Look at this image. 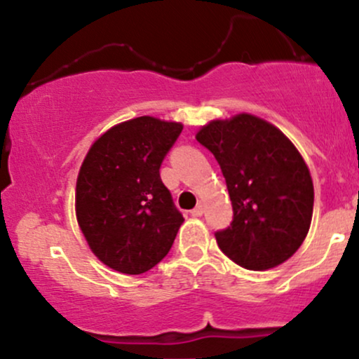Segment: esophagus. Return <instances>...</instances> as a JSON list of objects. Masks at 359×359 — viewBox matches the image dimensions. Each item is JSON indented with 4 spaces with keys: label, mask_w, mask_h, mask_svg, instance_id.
<instances>
[{
    "label": "esophagus",
    "mask_w": 359,
    "mask_h": 359,
    "mask_svg": "<svg viewBox=\"0 0 359 359\" xmlns=\"http://www.w3.org/2000/svg\"><path fill=\"white\" fill-rule=\"evenodd\" d=\"M191 214H192L194 217H199V216H203V214H204V204H203V203H199V204H197L196 208H194L192 211H191Z\"/></svg>",
    "instance_id": "obj_1"
}]
</instances>
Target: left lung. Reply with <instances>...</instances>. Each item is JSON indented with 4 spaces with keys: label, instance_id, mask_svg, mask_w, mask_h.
Returning <instances> with one entry per match:
<instances>
[{
    "label": "left lung",
    "instance_id": "8db88e82",
    "mask_svg": "<svg viewBox=\"0 0 359 359\" xmlns=\"http://www.w3.org/2000/svg\"><path fill=\"white\" fill-rule=\"evenodd\" d=\"M221 165L233 222L216 233L219 248L248 270L287 262L306 240L314 184L306 160L277 126L250 113L212 119L196 133Z\"/></svg>",
    "mask_w": 359,
    "mask_h": 359
}]
</instances>
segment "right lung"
<instances>
[{
	"instance_id": "obj_1",
	"label": "right lung",
	"mask_w": 359,
	"mask_h": 359,
	"mask_svg": "<svg viewBox=\"0 0 359 359\" xmlns=\"http://www.w3.org/2000/svg\"><path fill=\"white\" fill-rule=\"evenodd\" d=\"M184 125L140 116L111 126L89 148L76 184V217L90 251L119 273L154 269L184 222L160 179Z\"/></svg>"
}]
</instances>
